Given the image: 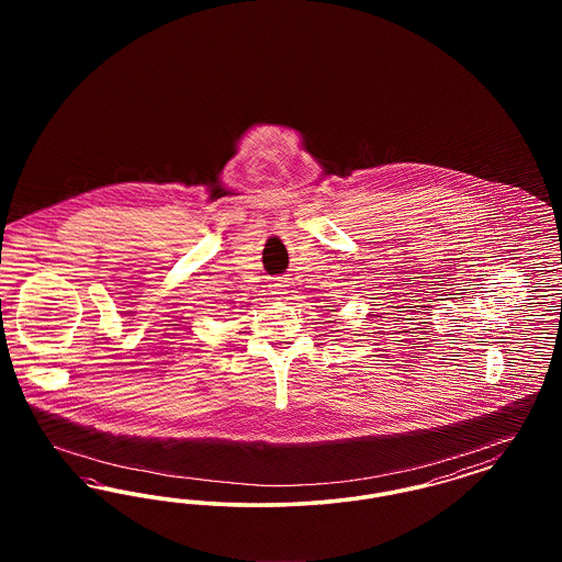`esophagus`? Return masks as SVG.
Listing matches in <instances>:
<instances>
[{
  "instance_id": "34e87169",
  "label": "esophagus",
  "mask_w": 562,
  "mask_h": 562,
  "mask_svg": "<svg viewBox=\"0 0 562 562\" xmlns=\"http://www.w3.org/2000/svg\"><path fill=\"white\" fill-rule=\"evenodd\" d=\"M286 280L284 278H273L271 282H269V289H271V294H276V299H282L284 294H286Z\"/></svg>"
}]
</instances>
